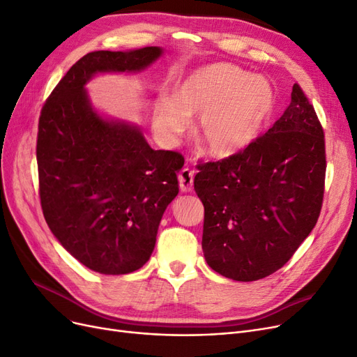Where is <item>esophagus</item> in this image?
Segmentation results:
<instances>
[{
  "label": "esophagus",
  "mask_w": 357,
  "mask_h": 357,
  "mask_svg": "<svg viewBox=\"0 0 357 357\" xmlns=\"http://www.w3.org/2000/svg\"><path fill=\"white\" fill-rule=\"evenodd\" d=\"M179 188L182 192H190L192 191L194 187V170L188 169V167H183L179 172Z\"/></svg>",
  "instance_id": "1"
}]
</instances>
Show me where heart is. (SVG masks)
Returning <instances> with one entry per match:
<instances>
[{
	"label": "heart",
	"instance_id": "obj_1",
	"mask_svg": "<svg viewBox=\"0 0 357 357\" xmlns=\"http://www.w3.org/2000/svg\"><path fill=\"white\" fill-rule=\"evenodd\" d=\"M275 105L266 79L229 63H213L187 75L175 97L160 96L153 109V128L160 141L174 145L199 117V137L208 151L228 157L253 144Z\"/></svg>",
	"mask_w": 357,
	"mask_h": 357
}]
</instances>
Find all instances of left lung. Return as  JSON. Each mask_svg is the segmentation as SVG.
<instances>
[{
    "label": "left lung",
    "instance_id": "left-lung-1",
    "mask_svg": "<svg viewBox=\"0 0 357 357\" xmlns=\"http://www.w3.org/2000/svg\"><path fill=\"white\" fill-rule=\"evenodd\" d=\"M199 169L207 265L243 282L281 269L314 228L324 200V129L300 85L265 135Z\"/></svg>",
    "mask_w": 357,
    "mask_h": 357
}]
</instances>
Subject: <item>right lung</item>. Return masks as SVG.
Instances as JSON below:
<instances>
[{"mask_svg": "<svg viewBox=\"0 0 357 357\" xmlns=\"http://www.w3.org/2000/svg\"><path fill=\"white\" fill-rule=\"evenodd\" d=\"M160 47L94 51L77 60L45 101L36 162L43 213L59 243L89 268L125 275L149 261L157 229L179 192L176 151L153 150L138 126L102 117L86 82L97 73L141 72Z\"/></svg>", "mask_w": 357, "mask_h": 357, "instance_id": "1", "label": "right lung"}]
</instances>
